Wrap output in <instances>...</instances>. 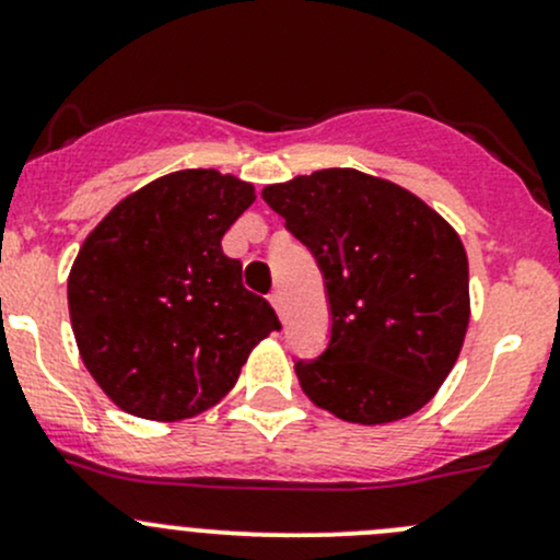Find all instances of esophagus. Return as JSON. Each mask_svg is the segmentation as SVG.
I'll use <instances>...</instances> for the list:
<instances>
[{
	"instance_id": "obj_1",
	"label": "esophagus",
	"mask_w": 560,
	"mask_h": 560,
	"mask_svg": "<svg viewBox=\"0 0 560 560\" xmlns=\"http://www.w3.org/2000/svg\"><path fill=\"white\" fill-rule=\"evenodd\" d=\"M268 301H270V306L276 308V312L284 314V292L273 290V292H270V295H268Z\"/></svg>"
}]
</instances>
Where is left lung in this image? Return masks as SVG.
I'll return each instance as SVG.
<instances>
[{
	"label": "left lung",
	"instance_id": "8db88e82",
	"mask_svg": "<svg viewBox=\"0 0 560 560\" xmlns=\"http://www.w3.org/2000/svg\"><path fill=\"white\" fill-rule=\"evenodd\" d=\"M314 254L330 341L298 360L303 393L360 425L404 420L453 371L468 327V259L433 208L393 180L327 167L262 189Z\"/></svg>",
	"mask_w": 560,
	"mask_h": 560
}]
</instances>
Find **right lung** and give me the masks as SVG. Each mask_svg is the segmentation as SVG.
<instances>
[{
  "instance_id": "right-lung-1",
  "label": "right lung",
  "mask_w": 560,
  "mask_h": 560,
  "mask_svg": "<svg viewBox=\"0 0 560 560\" xmlns=\"http://www.w3.org/2000/svg\"><path fill=\"white\" fill-rule=\"evenodd\" d=\"M254 186L219 171L151 180L89 233L67 279L83 365L118 409L186 420L238 382L248 352L281 322L222 252Z\"/></svg>"
}]
</instances>
